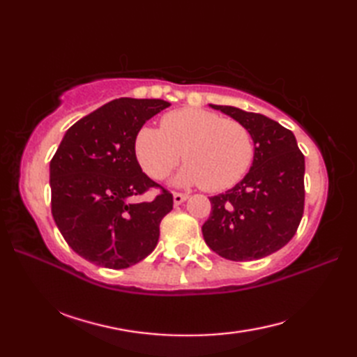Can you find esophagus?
Instances as JSON below:
<instances>
[{
    "instance_id": "34e87169",
    "label": "esophagus",
    "mask_w": 357,
    "mask_h": 357,
    "mask_svg": "<svg viewBox=\"0 0 357 357\" xmlns=\"http://www.w3.org/2000/svg\"><path fill=\"white\" fill-rule=\"evenodd\" d=\"M187 198H188V195H185V193H179V192L173 193V201H174V204H176V206L183 204Z\"/></svg>"
}]
</instances>
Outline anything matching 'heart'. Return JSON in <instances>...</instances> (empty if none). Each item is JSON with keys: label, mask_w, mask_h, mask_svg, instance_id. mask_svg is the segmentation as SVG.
<instances>
[{"label": "heart", "mask_w": 357, "mask_h": 357, "mask_svg": "<svg viewBox=\"0 0 357 357\" xmlns=\"http://www.w3.org/2000/svg\"><path fill=\"white\" fill-rule=\"evenodd\" d=\"M183 151L188 164L178 174V183L222 192L252 169L256 146L252 132L239 121L196 107L173 110L162 116L161 128L144 126L136 133V159L153 179L169 176Z\"/></svg>", "instance_id": "obj_1"}]
</instances>
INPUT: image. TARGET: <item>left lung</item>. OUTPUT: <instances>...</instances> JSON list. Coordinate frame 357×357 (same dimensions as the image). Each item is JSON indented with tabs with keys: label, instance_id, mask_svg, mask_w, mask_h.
I'll use <instances>...</instances> for the list:
<instances>
[{
	"label": "left lung",
	"instance_id": "left-lung-1",
	"mask_svg": "<svg viewBox=\"0 0 357 357\" xmlns=\"http://www.w3.org/2000/svg\"><path fill=\"white\" fill-rule=\"evenodd\" d=\"M252 132L256 156L244 179L211 196L207 245L230 261H255L287 245L304 215L305 158L291 130L259 113L213 105Z\"/></svg>",
	"mask_w": 357,
	"mask_h": 357
}]
</instances>
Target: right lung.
<instances>
[{"mask_svg": "<svg viewBox=\"0 0 357 357\" xmlns=\"http://www.w3.org/2000/svg\"><path fill=\"white\" fill-rule=\"evenodd\" d=\"M170 102L119 98L75 123L50 161L52 215L75 253L113 270L153 252L173 195L142 173L135 155L139 128ZM151 188L150 203L128 201Z\"/></svg>", "mask_w": 357, "mask_h": 357, "instance_id": "obj_1", "label": "right lung"}]
</instances>
